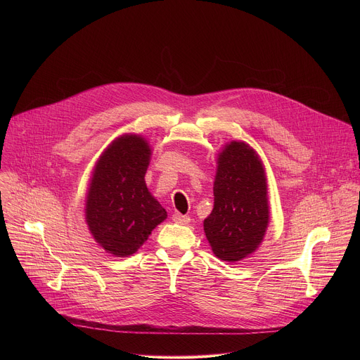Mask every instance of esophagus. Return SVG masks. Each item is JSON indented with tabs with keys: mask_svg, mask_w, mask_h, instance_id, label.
<instances>
[{
	"mask_svg": "<svg viewBox=\"0 0 360 360\" xmlns=\"http://www.w3.org/2000/svg\"><path fill=\"white\" fill-rule=\"evenodd\" d=\"M172 221H174L175 224H179V225H188V224L191 222V218L186 217V215H182V214H179V212H175V214L172 215Z\"/></svg>",
	"mask_w": 360,
	"mask_h": 360,
	"instance_id": "34e87169",
	"label": "esophagus"
}]
</instances>
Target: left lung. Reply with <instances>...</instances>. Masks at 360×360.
<instances>
[{
  "instance_id": "8db88e82",
  "label": "left lung",
  "mask_w": 360,
  "mask_h": 360,
  "mask_svg": "<svg viewBox=\"0 0 360 360\" xmlns=\"http://www.w3.org/2000/svg\"><path fill=\"white\" fill-rule=\"evenodd\" d=\"M214 196L203 231L217 258L235 264L259 248L271 218L265 167L249 143L231 141L222 146Z\"/></svg>"
}]
</instances>
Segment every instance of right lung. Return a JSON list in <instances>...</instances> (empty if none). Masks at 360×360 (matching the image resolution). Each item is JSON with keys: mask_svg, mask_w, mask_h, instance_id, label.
<instances>
[{"mask_svg": "<svg viewBox=\"0 0 360 360\" xmlns=\"http://www.w3.org/2000/svg\"><path fill=\"white\" fill-rule=\"evenodd\" d=\"M150 155L146 138L124 134L104 149L92 169L85 222L95 242L117 258L135 253L168 217L145 184Z\"/></svg>", "mask_w": 360, "mask_h": 360, "instance_id": "obj_1", "label": "right lung"}]
</instances>
